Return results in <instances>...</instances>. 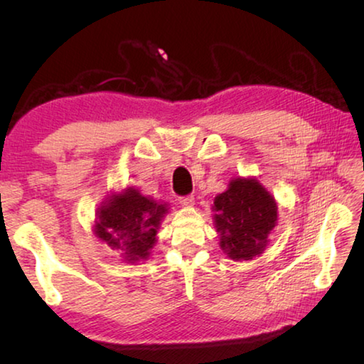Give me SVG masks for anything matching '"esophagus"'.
Instances as JSON below:
<instances>
[{
  "instance_id": "34e87169",
  "label": "esophagus",
  "mask_w": 364,
  "mask_h": 364,
  "mask_svg": "<svg viewBox=\"0 0 364 364\" xmlns=\"http://www.w3.org/2000/svg\"><path fill=\"white\" fill-rule=\"evenodd\" d=\"M194 196H184V197H180V204L184 205V207H193L194 205Z\"/></svg>"
}]
</instances>
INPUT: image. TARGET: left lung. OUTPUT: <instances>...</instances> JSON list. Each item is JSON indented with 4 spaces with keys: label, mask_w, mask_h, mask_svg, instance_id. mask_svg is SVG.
I'll return each instance as SVG.
<instances>
[{
    "label": "left lung",
    "mask_w": 364,
    "mask_h": 364,
    "mask_svg": "<svg viewBox=\"0 0 364 364\" xmlns=\"http://www.w3.org/2000/svg\"><path fill=\"white\" fill-rule=\"evenodd\" d=\"M212 210L220 247L234 262L263 254L278 225L276 199L254 176L232 178L225 193L215 197Z\"/></svg>",
    "instance_id": "left-lung-1"
}]
</instances>
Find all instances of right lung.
<instances>
[{"mask_svg":"<svg viewBox=\"0 0 364 364\" xmlns=\"http://www.w3.org/2000/svg\"><path fill=\"white\" fill-rule=\"evenodd\" d=\"M168 213V204L125 188L107 196L96 210L95 236L112 250H120L123 262L147 260L157 242L160 223Z\"/></svg>","mask_w":364,"mask_h":364,"instance_id":"1","label":"right lung"}]
</instances>
